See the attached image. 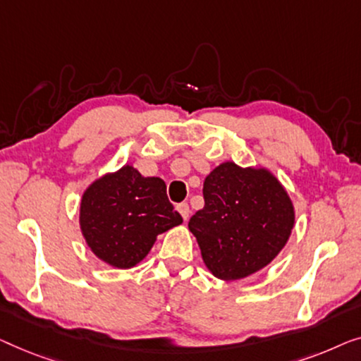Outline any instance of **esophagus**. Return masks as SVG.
<instances>
[{"label":"esophagus","mask_w":361,"mask_h":361,"mask_svg":"<svg viewBox=\"0 0 361 361\" xmlns=\"http://www.w3.org/2000/svg\"><path fill=\"white\" fill-rule=\"evenodd\" d=\"M176 209H178V212L181 214V217L183 219H188V217H190V206L186 204V202H181V204H178L176 206Z\"/></svg>","instance_id":"1"}]
</instances>
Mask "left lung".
<instances>
[{
	"mask_svg": "<svg viewBox=\"0 0 361 361\" xmlns=\"http://www.w3.org/2000/svg\"><path fill=\"white\" fill-rule=\"evenodd\" d=\"M204 207L188 222L207 270L242 280L275 260L296 221L286 188L265 166L227 160L206 176Z\"/></svg>",
	"mask_w": 361,
	"mask_h": 361,
	"instance_id": "1",
	"label": "left lung"
}]
</instances>
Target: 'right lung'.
<instances>
[{
  "label": "right lung",
  "instance_id": "right-lung-1",
  "mask_svg": "<svg viewBox=\"0 0 361 361\" xmlns=\"http://www.w3.org/2000/svg\"><path fill=\"white\" fill-rule=\"evenodd\" d=\"M80 231L90 250L109 267L128 270L144 260L160 233L183 219L157 176L132 165L96 178L80 201Z\"/></svg>",
  "mask_w": 361,
  "mask_h": 361
}]
</instances>
